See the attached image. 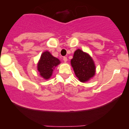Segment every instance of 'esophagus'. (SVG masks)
<instances>
[{"instance_id":"34e87169","label":"esophagus","mask_w":129,"mask_h":129,"mask_svg":"<svg viewBox=\"0 0 129 129\" xmlns=\"http://www.w3.org/2000/svg\"><path fill=\"white\" fill-rule=\"evenodd\" d=\"M63 61H64L65 63L67 62V61H68V58H67L66 57H63Z\"/></svg>"}]
</instances>
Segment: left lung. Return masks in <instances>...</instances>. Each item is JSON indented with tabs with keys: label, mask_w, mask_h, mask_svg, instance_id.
Instances as JSON below:
<instances>
[{
	"label": "left lung",
	"mask_w": 129,
	"mask_h": 129,
	"mask_svg": "<svg viewBox=\"0 0 129 129\" xmlns=\"http://www.w3.org/2000/svg\"><path fill=\"white\" fill-rule=\"evenodd\" d=\"M70 63L79 80L85 83L94 76L96 66L90 56L80 49H77L74 53Z\"/></svg>",
	"instance_id": "8db88e82"
}]
</instances>
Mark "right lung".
I'll list each match as a JSON object with an SVG mask.
<instances>
[{"label": "right lung", "instance_id": "obj_1", "mask_svg": "<svg viewBox=\"0 0 129 129\" xmlns=\"http://www.w3.org/2000/svg\"><path fill=\"white\" fill-rule=\"evenodd\" d=\"M60 63L59 59L52 56L49 51L42 53L37 67L40 76L45 80H48L52 76L54 68Z\"/></svg>", "mask_w": 129, "mask_h": 129}]
</instances>
